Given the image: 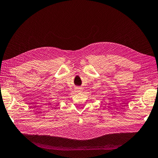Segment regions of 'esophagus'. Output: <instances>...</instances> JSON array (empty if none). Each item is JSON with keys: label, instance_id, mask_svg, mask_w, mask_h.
I'll return each mask as SVG.
<instances>
[{"label": "esophagus", "instance_id": "34e87169", "mask_svg": "<svg viewBox=\"0 0 158 158\" xmlns=\"http://www.w3.org/2000/svg\"><path fill=\"white\" fill-rule=\"evenodd\" d=\"M76 90L77 92H80V91L82 90V89L80 88V87H77V88H76Z\"/></svg>", "mask_w": 158, "mask_h": 158}]
</instances>
